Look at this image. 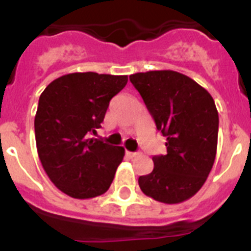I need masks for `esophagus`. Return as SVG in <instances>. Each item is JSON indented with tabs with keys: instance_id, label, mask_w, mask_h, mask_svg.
Here are the masks:
<instances>
[{
	"instance_id": "esophagus-1",
	"label": "esophagus",
	"mask_w": 251,
	"mask_h": 251,
	"mask_svg": "<svg viewBox=\"0 0 251 251\" xmlns=\"http://www.w3.org/2000/svg\"><path fill=\"white\" fill-rule=\"evenodd\" d=\"M127 154L133 158V157H138L139 156V152H129V151H127Z\"/></svg>"
}]
</instances>
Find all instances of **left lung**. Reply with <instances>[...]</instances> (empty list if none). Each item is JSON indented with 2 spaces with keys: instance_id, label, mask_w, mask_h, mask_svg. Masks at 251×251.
Wrapping results in <instances>:
<instances>
[{
  "instance_id": "obj_1",
  "label": "left lung",
  "mask_w": 251,
  "mask_h": 251,
  "mask_svg": "<svg viewBox=\"0 0 251 251\" xmlns=\"http://www.w3.org/2000/svg\"><path fill=\"white\" fill-rule=\"evenodd\" d=\"M129 80L167 138V154L153 156V171L139 177V187L159 202H183L202 187L214 166L219 132L214 99L174 70L137 73Z\"/></svg>"
}]
</instances>
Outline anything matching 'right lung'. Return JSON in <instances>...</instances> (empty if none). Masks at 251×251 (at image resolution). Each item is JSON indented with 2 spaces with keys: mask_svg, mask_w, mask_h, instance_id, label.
<instances>
[{
  "mask_svg": "<svg viewBox=\"0 0 251 251\" xmlns=\"http://www.w3.org/2000/svg\"><path fill=\"white\" fill-rule=\"evenodd\" d=\"M127 81V75L73 73L51 81L40 95L35 115L39 158L51 182L68 196L93 199L112 185L124 148L90 136Z\"/></svg>",
  "mask_w": 251,
  "mask_h": 251,
  "instance_id": "right-lung-1",
  "label": "right lung"
}]
</instances>
